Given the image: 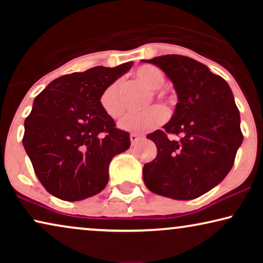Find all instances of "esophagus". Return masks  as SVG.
<instances>
[{
    "label": "esophagus",
    "instance_id": "esophagus-1",
    "mask_svg": "<svg viewBox=\"0 0 263 263\" xmlns=\"http://www.w3.org/2000/svg\"><path fill=\"white\" fill-rule=\"evenodd\" d=\"M129 138H130L132 145H135V143L139 142L140 139H142V135H138V134H134V133H133V134H130V136H129Z\"/></svg>",
    "mask_w": 263,
    "mask_h": 263
}]
</instances>
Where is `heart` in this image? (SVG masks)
I'll use <instances>...</instances> for the list:
<instances>
[{
	"label": "heart",
	"instance_id": "obj_1",
	"mask_svg": "<svg viewBox=\"0 0 263 263\" xmlns=\"http://www.w3.org/2000/svg\"><path fill=\"white\" fill-rule=\"evenodd\" d=\"M135 78L153 89L154 96L159 99H166L160 87L164 85L165 77L159 68L152 64H145L135 70ZM100 105L111 118H120L124 112V103L122 99V84L120 80L114 81L100 96ZM167 118V112L163 106L153 105L141 112H133L120 122V128L127 132H147L163 124Z\"/></svg>",
	"mask_w": 263,
	"mask_h": 263
}]
</instances>
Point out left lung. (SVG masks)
Returning a JSON list of instances; mask_svg holds the SVG:
<instances>
[{
	"instance_id": "8db88e82",
	"label": "left lung",
	"mask_w": 263,
	"mask_h": 263,
	"mask_svg": "<svg viewBox=\"0 0 263 263\" xmlns=\"http://www.w3.org/2000/svg\"><path fill=\"white\" fill-rule=\"evenodd\" d=\"M142 61L166 74L178 98L163 130L147 135L158 153L143 165V182L158 195L196 199L228 176L242 145L240 116L232 91L224 79L190 57L164 55ZM167 134L180 139L170 140Z\"/></svg>"
}]
</instances>
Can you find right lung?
Here are the masks:
<instances>
[{
  "label": "right lung",
  "instance_id": "1",
  "mask_svg": "<svg viewBox=\"0 0 263 263\" xmlns=\"http://www.w3.org/2000/svg\"><path fill=\"white\" fill-rule=\"evenodd\" d=\"M132 66H99L63 75L34 98L23 143L51 195L80 201L106 186L110 161L130 147V139L102 109L100 96Z\"/></svg>",
  "mask_w": 263,
  "mask_h": 263
}]
</instances>
